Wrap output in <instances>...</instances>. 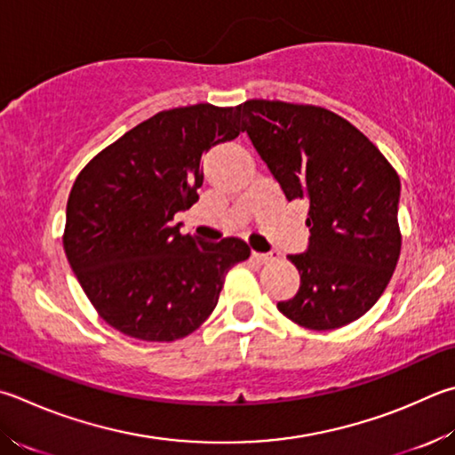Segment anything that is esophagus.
Instances as JSON below:
<instances>
[{"mask_svg": "<svg viewBox=\"0 0 455 455\" xmlns=\"http://www.w3.org/2000/svg\"><path fill=\"white\" fill-rule=\"evenodd\" d=\"M272 259H275V256H272V254H264V252H252V260H254V262H259V264H267V262H270Z\"/></svg>", "mask_w": 455, "mask_h": 455, "instance_id": "34e87169", "label": "esophagus"}]
</instances>
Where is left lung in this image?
Returning a JSON list of instances; mask_svg holds the SVG:
<instances>
[{"label": "left lung", "mask_w": 455, "mask_h": 455, "mask_svg": "<svg viewBox=\"0 0 455 455\" xmlns=\"http://www.w3.org/2000/svg\"><path fill=\"white\" fill-rule=\"evenodd\" d=\"M244 131L286 201H307L308 249L288 259L300 272L278 310L296 324L334 330L366 314L400 259V177L378 147L328 109L251 99Z\"/></svg>", "instance_id": "obj_1"}]
</instances>
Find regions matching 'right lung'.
<instances>
[{
    "mask_svg": "<svg viewBox=\"0 0 455 455\" xmlns=\"http://www.w3.org/2000/svg\"><path fill=\"white\" fill-rule=\"evenodd\" d=\"M241 131V105L161 111L79 172L63 249L87 299L115 330L147 342L188 336L217 307L227 272L251 256L241 238L204 243L172 225L199 201L201 156Z\"/></svg>",
    "mask_w": 455,
    "mask_h": 455,
    "instance_id": "obj_1",
    "label": "right lung"
}]
</instances>
